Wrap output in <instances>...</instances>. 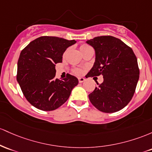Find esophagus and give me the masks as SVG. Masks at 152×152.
Returning <instances> with one entry per match:
<instances>
[{
  "label": "esophagus",
  "instance_id": "obj_1",
  "mask_svg": "<svg viewBox=\"0 0 152 152\" xmlns=\"http://www.w3.org/2000/svg\"><path fill=\"white\" fill-rule=\"evenodd\" d=\"M78 80H79V83H83V82L85 80V79L84 77H79V78H78Z\"/></svg>",
  "mask_w": 152,
  "mask_h": 152
}]
</instances>
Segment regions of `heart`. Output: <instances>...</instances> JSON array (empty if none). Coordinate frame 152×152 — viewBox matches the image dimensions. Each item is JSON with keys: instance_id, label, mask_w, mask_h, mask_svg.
<instances>
[{"instance_id": "obj_1", "label": "heart", "mask_w": 152, "mask_h": 152, "mask_svg": "<svg viewBox=\"0 0 152 152\" xmlns=\"http://www.w3.org/2000/svg\"><path fill=\"white\" fill-rule=\"evenodd\" d=\"M89 47V46L87 45V44H83V45L80 47V49L85 48V47ZM74 72L75 73L76 75H80L82 72V71H81V69H75L74 70Z\"/></svg>"}]
</instances>
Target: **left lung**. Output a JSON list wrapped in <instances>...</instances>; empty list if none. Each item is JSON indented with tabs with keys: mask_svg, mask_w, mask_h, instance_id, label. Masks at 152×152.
I'll use <instances>...</instances> for the list:
<instances>
[{
	"mask_svg": "<svg viewBox=\"0 0 152 152\" xmlns=\"http://www.w3.org/2000/svg\"><path fill=\"white\" fill-rule=\"evenodd\" d=\"M95 52L88 77L102 75L103 82L88 95L100 111L114 113L131 101L139 78L137 59L132 49L111 36L97 37L86 42Z\"/></svg>",
	"mask_w": 152,
	"mask_h": 152,
	"instance_id": "obj_1",
	"label": "left lung"
}]
</instances>
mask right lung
Returning a JSON list of instances; mask_svg holds the SVG:
<instances>
[{
	"instance_id": "right-lung-1",
	"label": "right lung",
	"mask_w": 152,
	"mask_h": 152,
	"mask_svg": "<svg viewBox=\"0 0 152 152\" xmlns=\"http://www.w3.org/2000/svg\"><path fill=\"white\" fill-rule=\"evenodd\" d=\"M75 43V39L41 37L21 51L17 81L25 98L35 108L44 111L55 110L67 101L77 85V78L69 74L62 80L55 78V64L62 62L64 52Z\"/></svg>"
}]
</instances>
